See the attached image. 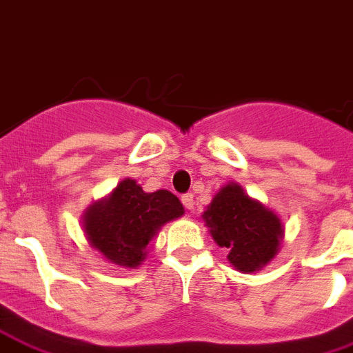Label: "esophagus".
<instances>
[{"instance_id": "34e87169", "label": "esophagus", "mask_w": 353, "mask_h": 353, "mask_svg": "<svg viewBox=\"0 0 353 353\" xmlns=\"http://www.w3.org/2000/svg\"><path fill=\"white\" fill-rule=\"evenodd\" d=\"M183 205H185L186 210H194V205H196V201H194V196L192 194H185V196L181 197Z\"/></svg>"}]
</instances>
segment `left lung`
Instances as JSON below:
<instances>
[{"label":"left lung","instance_id":"left-lung-1","mask_svg":"<svg viewBox=\"0 0 353 353\" xmlns=\"http://www.w3.org/2000/svg\"><path fill=\"white\" fill-rule=\"evenodd\" d=\"M212 239L228 248L226 259L236 270L254 274L279 254L285 226L276 212L243 190L239 183L219 188L203 212Z\"/></svg>","mask_w":353,"mask_h":353}]
</instances>
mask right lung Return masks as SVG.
Masks as SVG:
<instances>
[{
	"label": "right lung",
	"mask_w": 353,
	"mask_h": 353,
	"mask_svg": "<svg viewBox=\"0 0 353 353\" xmlns=\"http://www.w3.org/2000/svg\"><path fill=\"white\" fill-rule=\"evenodd\" d=\"M185 214L172 192H145L136 179H123L83 214V232L90 248L121 268H137L147 259L148 243L163 225Z\"/></svg>",
	"instance_id": "add662e5"
}]
</instances>
